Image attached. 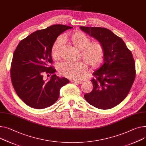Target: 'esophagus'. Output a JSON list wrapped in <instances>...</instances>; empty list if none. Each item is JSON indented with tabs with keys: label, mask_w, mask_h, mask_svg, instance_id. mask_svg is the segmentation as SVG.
Wrapping results in <instances>:
<instances>
[{
	"label": "esophagus",
	"mask_w": 146,
	"mask_h": 146,
	"mask_svg": "<svg viewBox=\"0 0 146 146\" xmlns=\"http://www.w3.org/2000/svg\"><path fill=\"white\" fill-rule=\"evenodd\" d=\"M71 82H72L73 84H81V81H71Z\"/></svg>",
	"instance_id": "34e87169"
}]
</instances>
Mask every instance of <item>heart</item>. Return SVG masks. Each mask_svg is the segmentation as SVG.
Returning a JSON list of instances; mask_svg holds the SVG:
<instances>
[{"label":"heart","mask_w":146,"mask_h":146,"mask_svg":"<svg viewBox=\"0 0 146 146\" xmlns=\"http://www.w3.org/2000/svg\"><path fill=\"white\" fill-rule=\"evenodd\" d=\"M62 39L71 42L78 49L80 50L82 58L91 67H96L102 62L104 57V48L98 41H91V39L81 31L75 32L71 35H64ZM58 38L54 41L51 48V54L54 60H58L61 56L63 40ZM87 68V64L84 61L76 62L64 61L58 65L59 73L72 80L81 78Z\"/></svg>","instance_id":"heart-1"}]
</instances>
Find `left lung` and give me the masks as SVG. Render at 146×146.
I'll return each mask as SVG.
<instances>
[{
  "label": "left lung",
  "mask_w": 146,
  "mask_h": 146,
  "mask_svg": "<svg viewBox=\"0 0 146 146\" xmlns=\"http://www.w3.org/2000/svg\"><path fill=\"white\" fill-rule=\"evenodd\" d=\"M80 29L101 42L104 48V64L93 74V89L84 98L96 108H113L126 98L135 80L132 53L123 40L109 29L84 26Z\"/></svg>",
  "instance_id": "left-lung-1"
}]
</instances>
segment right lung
<instances>
[{
  "label": "right lung",
  "instance_id": "right-lung-1",
  "mask_svg": "<svg viewBox=\"0 0 146 146\" xmlns=\"http://www.w3.org/2000/svg\"><path fill=\"white\" fill-rule=\"evenodd\" d=\"M72 27L55 25L36 31L20 41L11 64L10 77L19 97L29 106L46 108L58 100L62 86L70 81L66 78L52 75L46 82L43 75L54 74L51 48L64 31Z\"/></svg>",
  "mask_w": 146,
  "mask_h": 146
}]
</instances>
